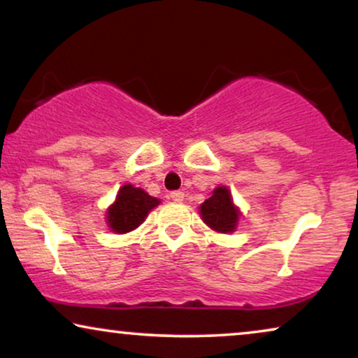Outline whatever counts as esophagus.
Listing matches in <instances>:
<instances>
[{
	"mask_svg": "<svg viewBox=\"0 0 358 358\" xmlns=\"http://www.w3.org/2000/svg\"><path fill=\"white\" fill-rule=\"evenodd\" d=\"M169 197H171V200H174V202H182L185 195L182 190H173V192L169 194Z\"/></svg>",
	"mask_w": 358,
	"mask_h": 358,
	"instance_id": "esophagus-1",
	"label": "esophagus"
}]
</instances>
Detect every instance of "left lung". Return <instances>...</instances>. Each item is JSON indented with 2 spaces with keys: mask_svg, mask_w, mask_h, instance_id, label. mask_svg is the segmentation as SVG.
<instances>
[{
  "mask_svg": "<svg viewBox=\"0 0 358 358\" xmlns=\"http://www.w3.org/2000/svg\"><path fill=\"white\" fill-rule=\"evenodd\" d=\"M202 220L218 233H229L236 228L239 213L233 205L231 195L227 187H217L212 197L200 205Z\"/></svg>",
  "mask_w": 358,
  "mask_h": 358,
  "instance_id": "obj_1",
  "label": "left lung"
}]
</instances>
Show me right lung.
Here are the masks:
<instances>
[{
	"label": "right lung",
	"instance_id": "obj_1",
	"mask_svg": "<svg viewBox=\"0 0 358 358\" xmlns=\"http://www.w3.org/2000/svg\"><path fill=\"white\" fill-rule=\"evenodd\" d=\"M159 203L138 187L127 184L117 194L115 203L107 210V222L115 233H129L145 222L151 208Z\"/></svg>",
	"mask_w": 358,
	"mask_h": 358
}]
</instances>
